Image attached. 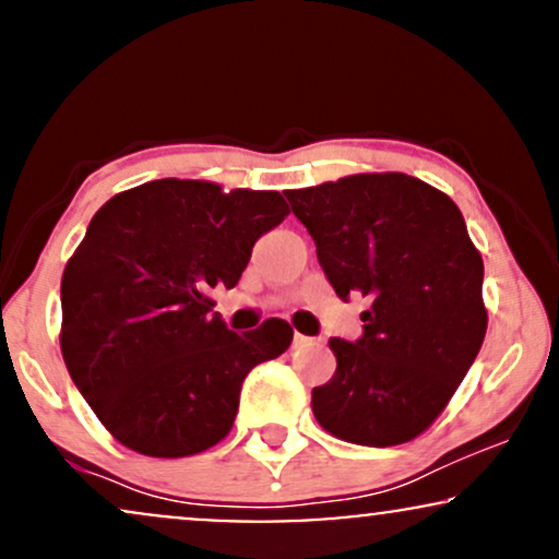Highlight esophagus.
Returning a JSON list of instances; mask_svg holds the SVG:
<instances>
[{
	"label": "esophagus",
	"instance_id": "obj_1",
	"mask_svg": "<svg viewBox=\"0 0 559 559\" xmlns=\"http://www.w3.org/2000/svg\"><path fill=\"white\" fill-rule=\"evenodd\" d=\"M313 340L311 337H306V334H298L295 332V337H293V347H306V345H311Z\"/></svg>",
	"mask_w": 559,
	"mask_h": 559
}]
</instances>
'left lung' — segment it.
I'll list each match as a JSON object with an SVG mask.
<instances>
[{"mask_svg": "<svg viewBox=\"0 0 559 559\" xmlns=\"http://www.w3.org/2000/svg\"><path fill=\"white\" fill-rule=\"evenodd\" d=\"M285 195L334 293L371 298L360 340H330L337 371L313 386V416L353 444L411 442L455 395L487 334L484 261L461 209L403 173L350 175Z\"/></svg>", "mask_w": 559, "mask_h": 559, "instance_id": "8db88e82", "label": "left lung"}]
</instances>
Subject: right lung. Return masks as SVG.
Masks as SVG:
<instances>
[{
  "mask_svg": "<svg viewBox=\"0 0 559 559\" xmlns=\"http://www.w3.org/2000/svg\"><path fill=\"white\" fill-rule=\"evenodd\" d=\"M290 214L277 190L151 180L94 214L62 274V358L124 448L188 457L229 435L242 379L282 356L293 326L233 332L214 287H235L253 242Z\"/></svg>",
  "mask_w": 559,
  "mask_h": 559,
  "instance_id": "add662e5",
  "label": "right lung"
}]
</instances>
